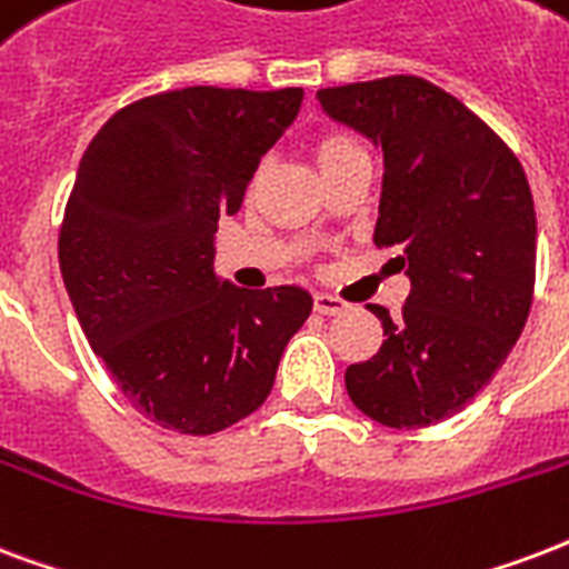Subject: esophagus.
I'll use <instances>...</instances> for the list:
<instances>
[{
    "mask_svg": "<svg viewBox=\"0 0 569 569\" xmlns=\"http://www.w3.org/2000/svg\"><path fill=\"white\" fill-rule=\"evenodd\" d=\"M315 311H318V315H327V318H332V315L348 311V302L339 300V297H330V293H315Z\"/></svg>",
    "mask_w": 569,
    "mask_h": 569,
    "instance_id": "1",
    "label": "esophagus"
}]
</instances>
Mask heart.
Returning a JSON list of instances; mask_svg holds the SVG:
<instances>
[{
	"label": "heart",
	"mask_w": 569,
	"mask_h": 569,
	"mask_svg": "<svg viewBox=\"0 0 569 569\" xmlns=\"http://www.w3.org/2000/svg\"><path fill=\"white\" fill-rule=\"evenodd\" d=\"M350 147H360V143H357L353 138H348V134H332V138L320 140L318 161H327V158L339 156V152H345V149H350Z\"/></svg>",
	"instance_id": "heart-1"
}]
</instances>
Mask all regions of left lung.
Masks as SVG:
<instances>
[{
    "instance_id": "8db88e82",
    "label": "left lung",
    "mask_w": 569,
    "mask_h": 569,
    "mask_svg": "<svg viewBox=\"0 0 569 569\" xmlns=\"http://www.w3.org/2000/svg\"><path fill=\"white\" fill-rule=\"evenodd\" d=\"M381 143L378 249L411 279L396 318L369 306L383 345L345 371L350 401L390 429L459 413L510 357L531 311L537 216L519 158L473 110L413 74L318 92Z\"/></svg>"
}]
</instances>
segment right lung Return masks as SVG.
Here are the masks:
<instances>
[{
  "instance_id": "obj_1",
  "label": "right lung",
  "mask_w": 569,
  "mask_h": 569,
  "mask_svg": "<svg viewBox=\"0 0 569 569\" xmlns=\"http://www.w3.org/2000/svg\"><path fill=\"white\" fill-rule=\"evenodd\" d=\"M302 89L186 87L107 119L77 170L59 269L77 320L143 417L216 435L267 401L311 315L302 288L219 284L212 237L284 134Z\"/></svg>"
}]
</instances>
